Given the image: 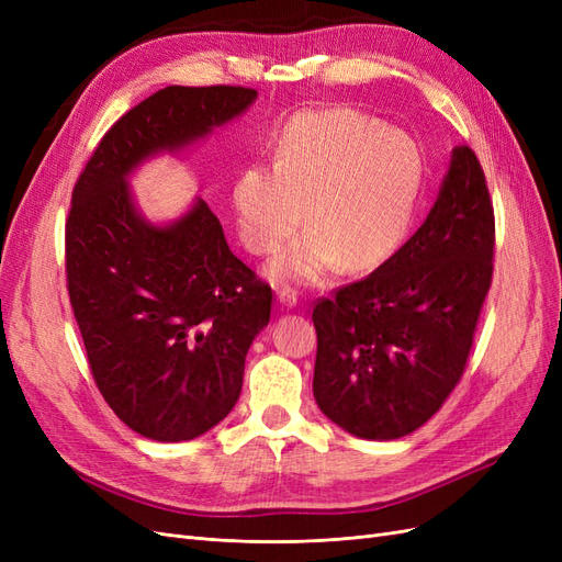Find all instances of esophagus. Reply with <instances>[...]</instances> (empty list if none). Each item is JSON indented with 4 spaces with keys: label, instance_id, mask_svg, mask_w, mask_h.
<instances>
[{
    "label": "esophagus",
    "instance_id": "1",
    "mask_svg": "<svg viewBox=\"0 0 562 562\" xmlns=\"http://www.w3.org/2000/svg\"><path fill=\"white\" fill-rule=\"evenodd\" d=\"M277 297H279V302L283 304V307H295L297 300H300L297 291H295V288H291V285H283V288H279Z\"/></svg>",
    "mask_w": 562,
    "mask_h": 562
}]
</instances>
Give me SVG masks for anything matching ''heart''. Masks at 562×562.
Wrapping results in <instances>:
<instances>
[{"label": "heart", "mask_w": 562, "mask_h": 562, "mask_svg": "<svg viewBox=\"0 0 562 562\" xmlns=\"http://www.w3.org/2000/svg\"><path fill=\"white\" fill-rule=\"evenodd\" d=\"M417 143L349 108L307 110L285 124L274 164L236 176L234 211L244 246L269 255L310 227L271 265V277L316 281L337 262L378 267L398 248L419 196Z\"/></svg>", "instance_id": "obj_1"}]
</instances>
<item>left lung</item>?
<instances>
[{
	"label": "left lung",
	"mask_w": 562,
	"mask_h": 562,
	"mask_svg": "<svg viewBox=\"0 0 562 562\" xmlns=\"http://www.w3.org/2000/svg\"><path fill=\"white\" fill-rule=\"evenodd\" d=\"M495 209L475 151L454 147L424 225L370 277L314 304V398L368 440L413 434L462 380L492 283Z\"/></svg>",
	"instance_id": "8db88e82"
}]
</instances>
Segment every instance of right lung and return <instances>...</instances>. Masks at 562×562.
<instances>
[{
	"label": "right lung",
	"mask_w": 562,
	"mask_h": 562,
	"mask_svg": "<svg viewBox=\"0 0 562 562\" xmlns=\"http://www.w3.org/2000/svg\"><path fill=\"white\" fill-rule=\"evenodd\" d=\"M258 91L166 87L128 110L75 182L65 274L100 394L126 427L161 443L192 440L239 401L246 353L271 288L229 250L209 203L173 225L135 211L126 176L239 116Z\"/></svg>",
	"instance_id": "obj_1"
}]
</instances>
